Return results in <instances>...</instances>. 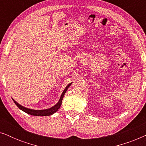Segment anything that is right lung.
I'll return each mask as SVG.
<instances>
[{"mask_svg":"<svg viewBox=\"0 0 146 146\" xmlns=\"http://www.w3.org/2000/svg\"><path fill=\"white\" fill-rule=\"evenodd\" d=\"M72 84V83H70L66 87V88L64 89V90L63 91V92L62 93V95L60 96V98L59 101L58 102V103L56 104L54 106L48 109H46V110H33V109H29L27 108H25L21 106V104H19V103H17L15 100H13L14 102L15 103V104L17 106V107L19 108V109H21V110H23L25 112L29 113V114L33 115H35V116H48V115H52L53 113H54L55 112H56L58 111V110L60 108V106L62 104V100L64 98V96L66 92L67 91V90L68 89V88L70 87V86Z\"/></svg>","mask_w":146,"mask_h":146,"instance_id":"add662e5","label":"right lung"}]
</instances>
